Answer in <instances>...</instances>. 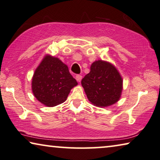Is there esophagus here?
<instances>
[{
    "instance_id": "1",
    "label": "esophagus",
    "mask_w": 160,
    "mask_h": 160,
    "mask_svg": "<svg viewBox=\"0 0 160 160\" xmlns=\"http://www.w3.org/2000/svg\"><path fill=\"white\" fill-rule=\"evenodd\" d=\"M76 79H77V81L78 82H80L81 81H82V75H79V74L77 75V76H76Z\"/></svg>"
}]
</instances>
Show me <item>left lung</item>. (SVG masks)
<instances>
[{"mask_svg":"<svg viewBox=\"0 0 160 160\" xmlns=\"http://www.w3.org/2000/svg\"><path fill=\"white\" fill-rule=\"evenodd\" d=\"M82 85L91 103L98 107H107L120 99L122 79L113 65L98 60L91 64L90 72L82 78Z\"/></svg>","mask_w":160,"mask_h":160,"instance_id":"1","label":"left lung"}]
</instances>
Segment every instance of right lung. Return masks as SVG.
<instances>
[{"label": "right lung", "instance_id": "right-lung-1", "mask_svg": "<svg viewBox=\"0 0 160 160\" xmlns=\"http://www.w3.org/2000/svg\"><path fill=\"white\" fill-rule=\"evenodd\" d=\"M77 84L67 65L57 57L48 54L34 73L32 90L40 103L53 107L64 103L71 89Z\"/></svg>", "mask_w": 160, "mask_h": 160}]
</instances>
